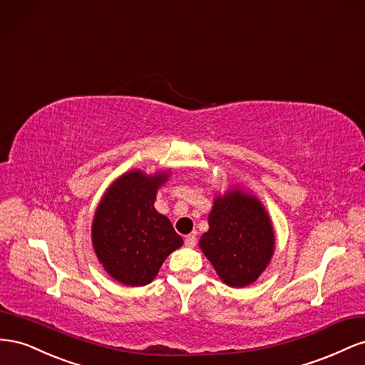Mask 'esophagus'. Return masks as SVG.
<instances>
[{
  "label": "esophagus",
  "mask_w": 365,
  "mask_h": 365,
  "mask_svg": "<svg viewBox=\"0 0 365 365\" xmlns=\"http://www.w3.org/2000/svg\"><path fill=\"white\" fill-rule=\"evenodd\" d=\"M195 242H197V237H195V234H190V235H186V237H185V246L194 247V246H195Z\"/></svg>",
  "instance_id": "34e87169"
}]
</instances>
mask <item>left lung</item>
<instances>
[{
  "label": "left lung",
  "mask_w": 365,
  "mask_h": 365,
  "mask_svg": "<svg viewBox=\"0 0 365 365\" xmlns=\"http://www.w3.org/2000/svg\"><path fill=\"white\" fill-rule=\"evenodd\" d=\"M210 229L199 246L217 275L231 287H245L263 274L275 249L272 222L255 195L240 190L214 199Z\"/></svg>",
  "instance_id": "1"
}]
</instances>
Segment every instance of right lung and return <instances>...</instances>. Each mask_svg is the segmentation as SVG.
<instances>
[{"label":"right lung","instance_id":"1","mask_svg":"<svg viewBox=\"0 0 365 365\" xmlns=\"http://www.w3.org/2000/svg\"><path fill=\"white\" fill-rule=\"evenodd\" d=\"M168 173L133 170L103 194L91 225V240L103 269L125 286H145L165 258L183 245L171 222L155 211V194Z\"/></svg>","mask_w":365,"mask_h":365}]
</instances>
